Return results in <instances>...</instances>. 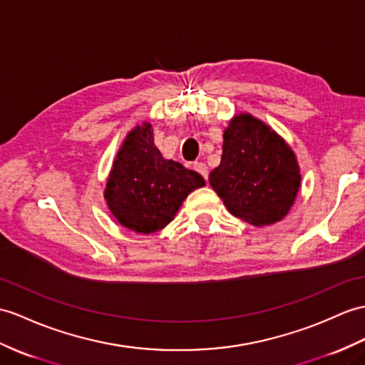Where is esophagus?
<instances>
[{"mask_svg": "<svg viewBox=\"0 0 365 365\" xmlns=\"http://www.w3.org/2000/svg\"><path fill=\"white\" fill-rule=\"evenodd\" d=\"M193 168H195V170H197V172L204 178V180L207 181L209 172H207V167H206V164H204V163H195V164H193Z\"/></svg>", "mask_w": 365, "mask_h": 365, "instance_id": "esophagus-1", "label": "esophagus"}]
</instances>
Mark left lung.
<instances>
[{
    "label": "left lung",
    "mask_w": 365,
    "mask_h": 365,
    "mask_svg": "<svg viewBox=\"0 0 365 365\" xmlns=\"http://www.w3.org/2000/svg\"><path fill=\"white\" fill-rule=\"evenodd\" d=\"M212 189L234 217L254 226L277 223L300 187V168L291 147L271 127L242 113L223 135V156L209 175Z\"/></svg>",
    "instance_id": "obj_1"
}]
</instances>
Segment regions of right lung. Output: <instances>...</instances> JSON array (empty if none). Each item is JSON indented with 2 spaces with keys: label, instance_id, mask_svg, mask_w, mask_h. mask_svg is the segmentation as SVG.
<instances>
[{
  "label": "right lung",
  "instance_id": "right-lung-1",
  "mask_svg": "<svg viewBox=\"0 0 365 365\" xmlns=\"http://www.w3.org/2000/svg\"><path fill=\"white\" fill-rule=\"evenodd\" d=\"M206 185L182 164L164 159L153 142L152 123L133 128L113 163L103 197L119 225L153 234L175 218L182 201Z\"/></svg>",
  "mask_w": 365,
  "mask_h": 365
}]
</instances>
